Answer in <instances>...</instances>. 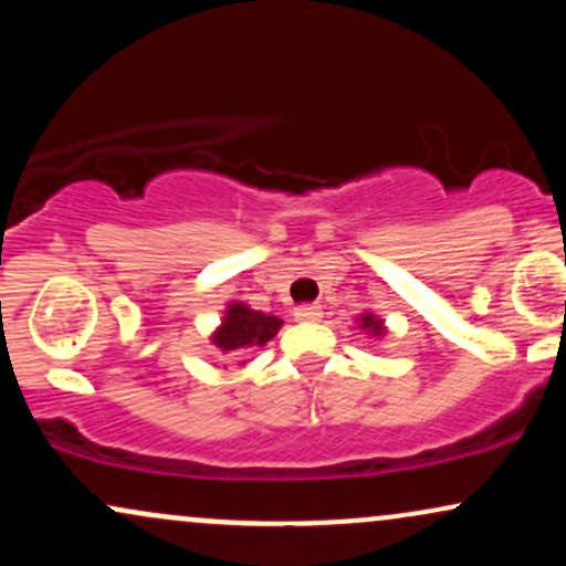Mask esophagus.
Masks as SVG:
<instances>
[{
  "label": "esophagus",
  "mask_w": 566,
  "mask_h": 566,
  "mask_svg": "<svg viewBox=\"0 0 566 566\" xmlns=\"http://www.w3.org/2000/svg\"><path fill=\"white\" fill-rule=\"evenodd\" d=\"M295 319L297 322H319L322 319V308L316 303H305L295 308Z\"/></svg>",
  "instance_id": "esophagus-1"
}]
</instances>
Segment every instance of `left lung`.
<instances>
[{
  "label": "left lung",
  "mask_w": 566,
  "mask_h": 566,
  "mask_svg": "<svg viewBox=\"0 0 566 566\" xmlns=\"http://www.w3.org/2000/svg\"><path fill=\"white\" fill-rule=\"evenodd\" d=\"M359 329H365L369 337H382L386 335V322H382L380 316L369 314L367 311V314L359 316Z\"/></svg>",
  "instance_id": "1"
}]
</instances>
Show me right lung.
<instances>
[{"mask_svg": "<svg viewBox=\"0 0 566 566\" xmlns=\"http://www.w3.org/2000/svg\"><path fill=\"white\" fill-rule=\"evenodd\" d=\"M279 327H282L279 316L263 314L242 301H233L226 305L220 327L210 335V340L223 356H242V350L265 346L279 333Z\"/></svg>", "mask_w": 566, "mask_h": 566, "instance_id": "obj_1", "label": "right lung"}]
</instances>
